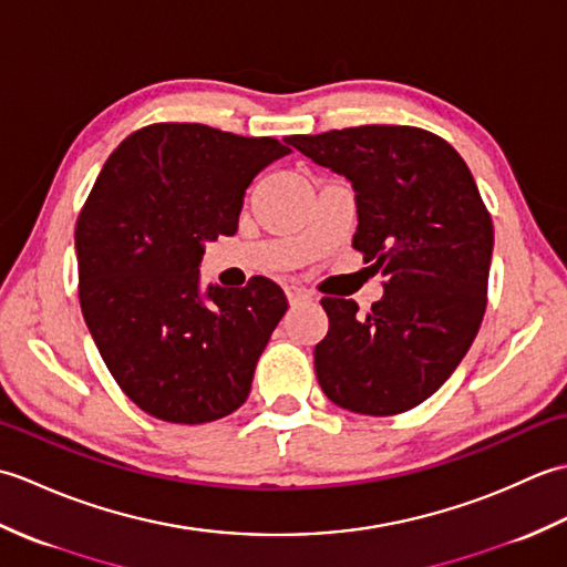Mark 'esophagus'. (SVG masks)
<instances>
[{
	"mask_svg": "<svg viewBox=\"0 0 567 567\" xmlns=\"http://www.w3.org/2000/svg\"><path fill=\"white\" fill-rule=\"evenodd\" d=\"M285 295H287V302H290V305H297V302H302V299L311 297L305 290V287H299V285H285Z\"/></svg>",
	"mask_w": 567,
	"mask_h": 567,
	"instance_id": "obj_1",
	"label": "esophagus"
}]
</instances>
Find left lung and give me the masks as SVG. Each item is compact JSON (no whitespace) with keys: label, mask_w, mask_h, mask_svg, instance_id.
<instances>
[{"label":"left lung","mask_w":567,"mask_h":567,"mask_svg":"<svg viewBox=\"0 0 567 567\" xmlns=\"http://www.w3.org/2000/svg\"><path fill=\"white\" fill-rule=\"evenodd\" d=\"M290 146L353 183V248L380 270L368 315L323 297L315 348L323 394L348 412L392 416L436 392L473 346L487 307L492 219L465 161L416 126H351L290 136Z\"/></svg>","instance_id":"left-lung-1"}]
</instances>
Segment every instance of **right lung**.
Segmentation results:
<instances>
[{
    "instance_id": "right-lung-1",
    "label": "right lung",
    "mask_w": 567,
    "mask_h": 567,
    "mask_svg": "<svg viewBox=\"0 0 567 567\" xmlns=\"http://www.w3.org/2000/svg\"><path fill=\"white\" fill-rule=\"evenodd\" d=\"M290 148L204 124L134 131L106 158L75 224L78 295L112 378L143 412L207 424L248 400L285 317L268 277L199 290L204 244L234 236L244 195Z\"/></svg>"
}]
</instances>
